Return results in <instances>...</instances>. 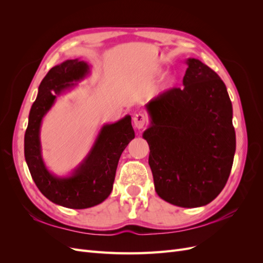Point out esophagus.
I'll use <instances>...</instances> for the list:
<instances>
[{
  "label": "esophagus",
  "instance_id": "1",
  "mask_svg": "<svg viewBox=\"0 0 263 263\" xmlns=\"http://www.w3.org/2000/svg\"><path fill=\"white\" fill-rule=\"evenodd\" d=\"M146 122H147V117L145 114L138 113L134 116V126L136 127L137 129L144 128V126L146 125Z\"/></svg>",
  "mask_w": 263,
  "mask_h": 263
}]
</instances>
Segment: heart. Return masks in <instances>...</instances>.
Returning <instances> with one entry per match:
<instances>
[{"label":"heart","instance_id":"obj_1","mask_svg":"<svg viewBox=\"0 0 263 263\" xmlns=\"http://www.w3.org/2000/svg\"><path fill=\"white\" fill-rule=\"evenodd\" d=\"M154 73H155V74H159V73H160V70H156ZM173 81H174V79H173L172 77L165 78V80H164L163 83H162V89H166V87L170 86V85L173 83Z\"/></svg>","mask_w":263,"mask_h":263}]
</instances>
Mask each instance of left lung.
Segmentation results:
<instances>
[{"label": "left lung", "instance_id": "obj_1", "mask_svg": "<svg viewBox=\"0 0 263 263\" xmlns=\"http://www.w3.org/2000/svg\"><path fill=\"white\" fill-rule=\"evenodd\" d=\"M183 87L147 103L144 137L157 194L181 208L211 203L221 192L236 151L233 106L225 83L202 61L186 60Z\"/></svg>", "mask_w": 263, "mask_h": 263}]
</instances>
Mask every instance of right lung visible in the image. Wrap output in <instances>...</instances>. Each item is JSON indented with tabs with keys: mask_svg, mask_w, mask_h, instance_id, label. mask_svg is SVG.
I'll return each mask as SVG.
<instances>
[{
	"mask_svg": "<svg viewBox=\"0 0 263 263\" xmlns=\"http://www.w3.org/2000/svg\"><path fill=\"white\" fill-rule=\"evenodd\" d=\"M89 72V65L79 59L66 60L48 71L31 105L24 138L25 160L39 191L52 203L73 210L89 209L106 200L112 192L119 158L135 138L132 117L127 115L102 127L89 155L70 177L58 178L46 168L39 139L43 117L62 92Z\"/></svg>",
	"mask_w": 263,
	"mask_h": 263,
	"instance_id": "right-lung-1",
	"label": "right lung"
}]
</instances>
